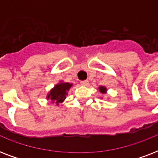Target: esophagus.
<instances>
[{"mask_svg": "<svg viewBox=\"0 0 158 158\" xmlns=\"http://www.w3.org/2000/svg\"><path fill=\"white\" fill-rule=\"evenodd\" d=\"M80 84H81V85L86 86V85H88V84H89V81H88V80H83V81L80 82Z\"/></svg>", "mask_w": 158, "mask_h": 158, "instance_id": "esophagus-1", "label": "esophagus"}]
</instances>
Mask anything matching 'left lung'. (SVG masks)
Returning a JSON list of instances; mask_svg holds the SVG:
<instances>
[{
  "label": "left lung",
  "instance_id": "8db88e82",
  "mask_svg": "<svg viewBox=\"0 0 158 158\" xmlns=\"http://www.w3.org/2000/svg\"><path fill=\"white\" fill-rule=\"evenodd\" d=\"M99 91L101 92V93H102V94H104L106 92V89L104 87H99Z\"/></svg>",
  "mask_w": 158,
  "mask_h": 158
}]
</instances>
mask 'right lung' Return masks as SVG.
<instances>
[{
  "mask_svg": "<svg viewBox=\"0 0 158 158\" xmlns=\"http://www.w3.org/2000/svg\"><path fill=\"white\" fill-rule=\"evenodd\" d=\"M72 86V84L69 83H60L59 84H56L54 89L51 90L50 94H48V98H50L51 100L56 102V103L58 104L60 102H62L66 98V92L69 89V88Z\"/></svg>",
  "mask_w": 158,
  "mask_h": 158,
  "instance_id": "right-lung-1",
  "label": "right lung"
}]
</instances>
